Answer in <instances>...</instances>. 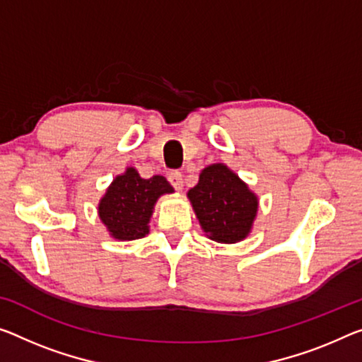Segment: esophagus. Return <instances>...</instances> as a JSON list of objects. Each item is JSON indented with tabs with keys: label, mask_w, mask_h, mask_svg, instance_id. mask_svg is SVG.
<instances>
[{
	"label": "esophagus",
	"mask_w": 362,
	"mask_h": 362,
	"mask_svg": "<svg viewBox=\"0 0 362 362\" xmlns=\"http://www.w3.org/2000/svg\"><path fill=\"white\" fill-rule=\"evenodd\" d=\"M168 181H170V185L176 189V191H182V175H181V171H171V173L168 175Z\"/></svg>",
	"instance_id": "esophagus-1"
}]
</instances>
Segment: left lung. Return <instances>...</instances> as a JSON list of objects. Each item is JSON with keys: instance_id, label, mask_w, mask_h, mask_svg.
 Listing matches in <instances>:
<instances>
[{"instance_id": "obj_1", "label": "left lung", "mask_w": 362, "mask_h": 362, "mask_svg": "<svg viewBox=\"0 0 362 362\" xmlns=\"http://www.w3.org/2000/svg\"><path fill=\"white\" fill-rule=\"evenodd\" d=\"M187 199L200 228L212 241L235 244L252 231L257 194L225 163L205 166L197 185L187 191Z\"/></svg>"}]
</instances>
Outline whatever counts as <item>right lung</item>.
<instances>
[{
    "instance_id": "right-lung-1",
    "label": "right lung",
    "mask_w": 362,
    "mask_h": 362,
    "mask_svg": "<svg viewBox=\"0 0 362 362\" xmlns=\"http://www.w3.org/2000/svg\"><path fill=\"white\" fill-rule=\"evenodd\" d=\"M163 176L155 175L144 180L134 166L113 177L98 202V218L108 235L118 241H132L148 235L150 218L157 200L173 194Z\"/></svg>"
}]
</instances>
